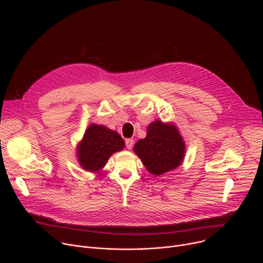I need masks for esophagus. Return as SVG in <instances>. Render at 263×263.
Returning a JSON list of instances; mask_svg holds the SVG:
<instances>
[{"label":"esophagus","mask_w":263,"mask_h":263,"mask_svg":"<svg viewBox=\"0 0 263 263\" xmlns=\"http://www.w3.org/2000/svg\"><path fill=\"white\" fill-rule=\"evenodd\" d=\"M133 145H134V140L132 138L126 139V146H127V148L131 149L133 147Z\"/></svg>","instance_id":"obj_1"}]
</instances>
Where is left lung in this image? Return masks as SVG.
Segmentation results:
<instances>
[{
  "mask_svg": "<svg viewBox=\"0 0 263 263\" xmlns=\"http://www.w3.org/2000/svg\"><path fill=\"white\" fill-rule=\"evenodd\" d=\"M133 149L145 168L155 176L178 167L185 156V143L178 128L158 120L147 126L145 138L139 139Z\"/></svg>",
  "mask_w": 263,
  "mask_h": 263,
  "instance_id": "obj_1",
  "label": "left lung"
}]
</instances>
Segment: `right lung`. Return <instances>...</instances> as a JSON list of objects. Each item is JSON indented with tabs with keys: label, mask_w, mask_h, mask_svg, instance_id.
<instances>
[{
	"label": "right lung",
	"mask_w": 263,
	"mask_h": 263,
	"mask_svg": "<svg viewBox=\"0 0 263 263\" xmlns=\"http://www.w3.org/2000/svg\"><path fill=\"white\" fill-rule=\"evenodd\" d=\"M125 141L121 135L102 125L91 124L77 146L80 165L88 172H100L116 152L122 151Z\"/></svg>",
	"instance_id": "add662e5"
}]
</instances>
